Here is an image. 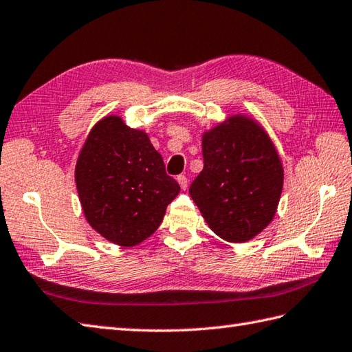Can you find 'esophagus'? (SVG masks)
Returning <instances> with one entry per match:
<instances>
[{"mask_svg": "<svg viewBox=\"0 0 352 352\" xmlns=\"http://www.w3.org/2000/svg\"><path fill=\"white\" fill-rule=\"evenodd\" d=\"M177 182H178V184H180V188L183 189V190H186L188 189V178H186V175H178L177 177Z\"/></svg>", "mask_w": 352, "mask_h": 352, "instance_id": "34e87169", "label": "esophagus"}]
</instances>
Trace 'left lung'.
<instances>
[{"label": "left lung", "mask_w": 352, "mask_h": 352, "mask_svg": "<svg viewBox=\"0 0 352 352\" xmlns=\"http://www.w3.org/2000/svg\"><path fill=\"white\" fill-rule=\"evenodd\" d=\"M204 169L189 193L214 234L242 243L272 222L284 169L272 139L256 119L233 115L203 133Z\"/></svg>", "instance_id": "obj_1"}]
</instances>
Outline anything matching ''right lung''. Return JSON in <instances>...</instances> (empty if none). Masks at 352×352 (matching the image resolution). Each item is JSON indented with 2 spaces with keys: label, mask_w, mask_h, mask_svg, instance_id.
I'll return each instance as SVG.
<instances>
[{
  "label": "right lung",
  "mask_w": 352,
  "mask_h": 352,
  "mask_svg": "<svg viewBox=\"0 0 352 352\" xmlns=\"http://www.w3.org/2000/svg\"><path fill=\"white\" fill-rule=\"evenodd\" d=\"M76 184L89 226L126 248L159 228L180 192L148 134L116 115L92 126L78 154Z\"/></svg>",
  "instance_id": "obj_1"
}]
</instances>
